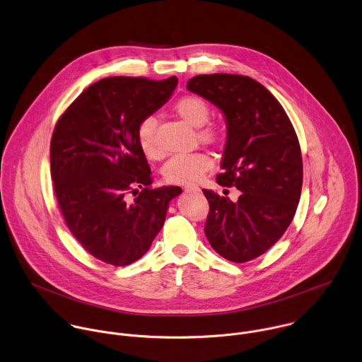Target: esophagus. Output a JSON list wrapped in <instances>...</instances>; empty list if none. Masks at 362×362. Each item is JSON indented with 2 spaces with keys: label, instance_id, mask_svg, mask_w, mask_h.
Returning <instances> with one entry per match:
<instances>
[{
  "label": "esophagus",
  "instance_id": "esophagus-1",
  "mask_svg": "<svg viewBox=\"0 0 362 362\" xmlns=\"http://www.w3.org/2000/svg\"><path fill=\"white\" fill-rule=\"evenodd\" d=\"M183 189H185V192H187V193H199V192H200V189H199L197 185H186Z\"/></svg>",
  "mask_w": 362,
  "mask_h": 362
}]
</instances>
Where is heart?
<instances>
[{
	"instance_id": "heart-1",
	"label": "heart",
	"mask_w": 362,
	"mask_h": 362,
	"mask_svg": "<svg viewBox=\"0 0 362 362\" xmlns=\"http://www.w3.org/2000/svg\"><path fill=\"white\" fill-rule=\"evenodd\" d=\"M173 111L179 118H182L186 124L200 128L197 132V138L200 142L207 145H220L224 141V131L214 125H206L210 119L211 110L206 100L199 95H183L180 97L175 105ZM205 127H203L202 125ZM156 119L153 117L142 118L136 125V141L142 151V153L148 159H158L160 156V151L156 145ZM211 169V159L202 152L187 153V155H176L170 158L163 169L162 175L168 183L173 185H186L194 183L202 179Z\"/></svg>"
}]
</instances>
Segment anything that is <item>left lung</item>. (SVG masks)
<instances>
[{
	"label": "left lung",
	"instance_id": "8db88e82",
	"mask_svg": "<svg viewBox=\"0 0 362 362\" xmlns=\"http://www.w3.org/2000/svg\"><path fill=\"white\" fill-rule=\"evenodd\" d=\"M187 88L217 105L227 122L220 186L241 190L234 203L203 189L204 226L213 250L243 264L267 252L291 226L302 193L298 135L281 103L257 80L240 74H199Z\"/></svg>",
	"mask_w": 362,
	"mask_h": 362
}]
</instances>
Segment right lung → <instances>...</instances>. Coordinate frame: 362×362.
<instances>
[{
	"mask_svg": "<svg viewBox=\"0 0 362 362\" xmlns=\"http://www.w3.org/2000/svg\"><path fill=\"white\" fill-rule=\"evenodd\" d=\"M176 86L175 76L105 77L56 122L50 175L59 209L80 245L105 264L138 261L163 227L169 202L182 193L177 186L151 187V168L136 141L138 122L159 110Z\"/></svg>",
	"mask_w": 362,
	"mask_h": 362,
	"instance_id": "obj_1",
	"label": "right lung"
}]
</instances>
